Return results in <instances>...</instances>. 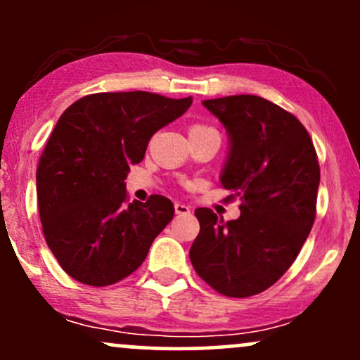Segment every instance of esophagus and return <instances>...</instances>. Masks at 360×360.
Segmentation results:
<instances>
[{
  "mask_svg": "<svg viewBox=\"0 0 360 360\" xmlns=\"http://www.w3.org/2000/svg\"><path fill=\"white\" fill-rule=\"evenodd\" d=\"M174 212H176L177 214H188L189 212H191V210H189L188 205H184V203H176V205H174Z\"/></svg>",
  "mask_w": 360,
  "mask_h": 360,
  "instance_id": "esophagus-1",
  "label": "esophagus"
}]
</instances>
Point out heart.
Instances as JSON below:
<instances>
[{"instance_id":"obj_1","label":"heart","mask_w":360,"mask_h":360,"mask_svg":"<svg viewBox=\"0 0 360 360\" xmlns=\"http://www.w3.org/2000/svg\"><path fill=\"white\" fill-rule=\"evenodd\" d=\"M206 130H213V128L205 127V125H193L191 130H189V134H191V131H206Z\"/></svg>"}]
</instances>
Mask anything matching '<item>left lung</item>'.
<instances>
[{
	"label": "left lung",
	"instance_id": "8db88e82",
	"mask_svg": "<svg viewBox=\"0 0 360 360\" xmlns=\"http://www.w3.org/2000/svg\"><path fill=\"white\" fill-rule=\"evenodd\" d=\"M229 134L220 183L242 200L240 217L223 221L198 208L200 233L189 250L194 271L220 295L247 298L289 269L316 214L320 166L295 115L254 94L206 100Z\"/></svg>",
	"mask_w": 360,
	"mask_h": 360
}]
</instances>
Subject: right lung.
Returning <instances> with one entry per match:
<instances>
[{"mask_svg": "<svg viewBox=\"0 0 360 360\" xmlns=\"http://www.w3.org/2000/svg\"><path fill=\"white\" fill-rule=\"evenodd\" d=\"M191 103L147 91L96 93L60 115L37 169V200L45 242L71 278L110 286L146 260L174 205L160 194L127 203L125 179L152 135Z\"/></svg>", "mask_w": 360, "mask_h": 360, "instance_id": "1", "label": "right lung"}]
</instances>
